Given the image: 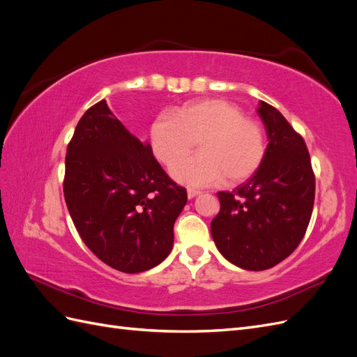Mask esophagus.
Returning <instances> with one entry per match:
<instances>
[{
  "label": "esophagus",
  "instance_id": "1",
  "mask_svg": "<svg viewBox=\"0 0 357 357\" xmlns=\"http://www.w3.org/2000/svg\"><path fill=\"white\" fill-rule=\"evenodd\" d=\"M199 190H197V189H188V198L189 199H192V198H195V197H198L199 195Z\"/></svg>",
  "mask_w": 357,
  "mask_h": 357
}]
</instances>
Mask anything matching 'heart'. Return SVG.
<instances>
[{"mask_svg":"<svg viewBox=\"0 0 357 357\" xmlns=\"http://www.w3.org/2000/svg\"><path fill=\"white\" fill-rule=\"evenodd\" d=\"M149 139L153 156L167 167L197 143L198 155L171 168V176L189 186L222 180L238 185L255 174L266 155L262 125L245 117L234 102L215 98L183 104L174 116L160 113L150 126Z\"/></svg>","mask_w":357,"mask_h":357,"instance_id":"obj_1","label":"heart"}]
</instances>
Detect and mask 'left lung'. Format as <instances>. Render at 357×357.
<instances>
[{
  "instance_id": "8db88e82",
  "label": "left lung",
  "mask_w": 357,
  "mask_h": 357,
  "mask_svg": "<svg viewBox=\"0 0 357 357\" xmlns=\"http://www.w3.org/2000/svg\"><path fill=\"white\" fill-rule=\"evenodd\" d=\"M257 114L266 129L262 165L232 192H219L211 235L225 259L248 271L273 268L304 238L314 205L316 178L308 149L284 116L265 101Z\"/></svg>"
}]
</instances>
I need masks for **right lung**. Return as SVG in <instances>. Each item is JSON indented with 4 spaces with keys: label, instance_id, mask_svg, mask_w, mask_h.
<instances>
[{
    "label": "right lung",
    "instance_id": "right-lung-1",
    "mask_svg": "<svg viewBox=\"0 0 357 357\" xmlns=\"http://www.w3.org/2000/svg\"><path fill=\"white\" fill-rule=\"evenodd\" d=\"M63 197L75 229L104 264L126 274L159 265L174 244L186 189L162 169L105 100L86 112L67 147Z\"/></svg>",
    "mask_w": 357,
    "mask_h": 357
}]
</instances>
